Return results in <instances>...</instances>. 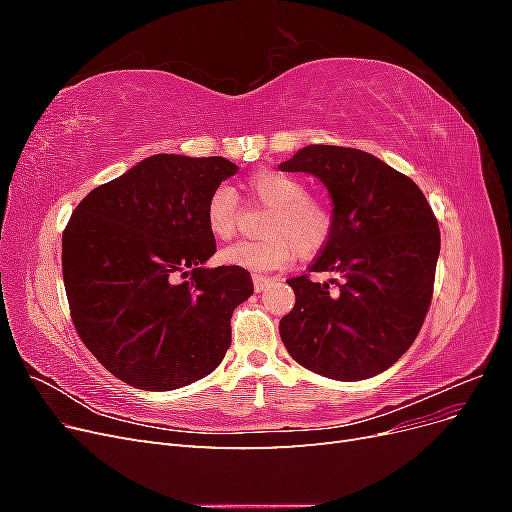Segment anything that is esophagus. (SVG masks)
<instances>
[{
  "mask_svg": "<svg viewBox=\"0 0 512 512\" xmlns=\"http://www.w3.org/2000/svg\"><path fill=\"white\" fill-rule=\"evenodd\" d=\"M252 282H254V290L256 292H262L267 288V284L271 282V277H267V275H260V273H254L252 275Z\"/></svg>",
  "mask_w": 512,
  "mask_h": 512,
  "instance_id": "1",
  "label": "esophagus"
}]
</instances>
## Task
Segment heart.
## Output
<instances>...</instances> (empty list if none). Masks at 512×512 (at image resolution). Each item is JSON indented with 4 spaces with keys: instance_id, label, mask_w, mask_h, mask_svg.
Here are the masks:
<instances>
[{
    "instance_id": "heart-1",
    "label": "heart",
    "mask_w": 512,
    "mask_h": 512,
    "mask_svg": "<svg viewBox=\"0 0 512 512\" xmlns=\"http://www.w3.org/2000/svg\"><path fill=\"white\" fill-rule=\"evenodd\" d=\"M247 192L269 207L262 226L265 239L239 241L220 254L222 262L247 271L280 269L292 258L320 254L333 235V211L320 196L307 192V185L280 170H260L247 179ZM205 222L220 241L235 237L239 226V196L228 185H218L207 200Z\"/></svg>"
}]
</instances>
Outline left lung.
Returning <instances> with one entry per match:
<instances>
[{
    "mask_svg": "<svg viewBox=\"0 0 512 512\" xmlns=\"http://www.w3.org/2000/svg\"><path fill=\"white\" fill-rule=\"evenodd\" d=\"M312 173L333 198V235L292 277L294 307L280 322L286 350L314 374L342 382L389 369L421 331L433 297L440 228L425 194L399 170L352 147L309 145L280 164Z\"/></svg>",
    "mask_w": 512,
    "mask_h": 512,
    "instance_id": "8db88e82",
    "label": "left lung"
}]
</instances>
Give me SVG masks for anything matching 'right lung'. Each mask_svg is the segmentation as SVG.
<instances>
[{
    "mask_svg": "<svg viewBox=\"0 0 512 512\" xmlns=\"http://www.w3.org/2000/svg\"><path fill=\"white\" fill-rule=\"evenodd\" d=\"M237 166L224 158L151 156L91 190L61 237L76 333L136 389L205 378L230 346V318L254 292L241 267L205 269L215 239L205 207Z\"/></svg>",
    "mask_w": 512,
    "mask_h": 512,
    "instance_id": "right-lung-1",
    "label": "right lung"
}]
</instances>
